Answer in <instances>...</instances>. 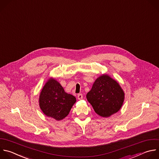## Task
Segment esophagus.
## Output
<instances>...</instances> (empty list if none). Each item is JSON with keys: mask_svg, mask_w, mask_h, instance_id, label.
Returning a JSON list of instances; mask_svg holds the SVG:
<instances>
[{"mask_svg": "<svg viewBox=\"0 0 159 159\" xmlns=\"http://www.w3.org/2000/svg\"><path fill=\"white\" fill-rule=\"evenodd\" d=\"M77 98H78V99H79V100H81V99H82V98H83V95H82V93H79V94H78V95H77Z\"/></svg>", "mask_w": 159, "mask_h": 159, "instance_id": "esophagus-1", "label": "esophagus"}]
</instances>
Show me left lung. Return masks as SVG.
<instances>
[{
  "mask_svg": "<svg viewBox=\"0 0 159 159\" xmlns=\"http://www.w3.org/2000/svg\"><path fill=\"white\" fill-rule=\"evenodd\" d=\"M86 97L98 115L109 117L120 109L124 92L116 80L103 74L95 80Z\"/></svg>",
  "mask_w": 159,
  "mask_h": 159,
  "instance_id": "8db88e82",
  "label": "left lung"
}]
</instances>
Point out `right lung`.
I'll return each instance as SVG.
<instances>
[{
	"mask_svg": "<svg viewBox=\"0 0 159 159\" xmlns=\"http://www.w3.org/2000/svg\"><path fill=\"white\" fill-rule=\"evenodd\" d=\"M75 102L76 98L66 93L60 83L53 78L45 83L39 97V105L43 113L57 120L67 116Z\"/></svg>",
	"mask_w": 159,
	"mask_h": 159,
	"instance_id": "1",
	"label": "right lung"
}]
</instances>
